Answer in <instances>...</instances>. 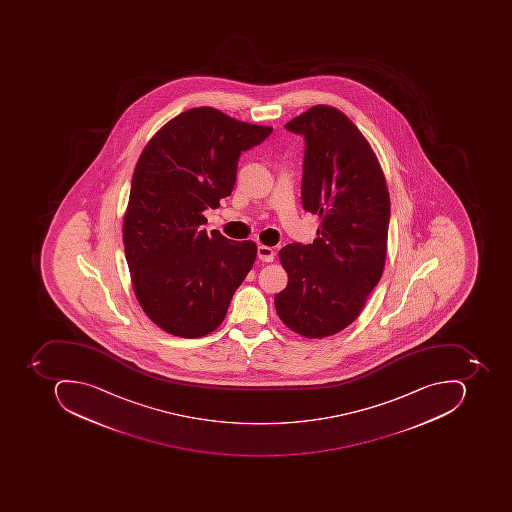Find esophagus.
Instances as JSON below:
<instances>
[{
    "label": "esophagus",
    "instance_id": "obj_1",
    "mask_svg": "<svg viewBox=\"0 0 512 512\" xmlns=\"http://www.w3.org/2000/svg\"><path fill=\"white\" fill-rule=\"evenodd\" d=\"M257 257L260 258L261 261H272L274 260V249L260 244L257 248Z\"/></svg>",
    "mask_w": 512,
    "mask_h": 512
}]
</instances>
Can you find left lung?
Masks as SVG:
<instances>
[{"mask_svg":"<svg viewBox=\"0 0 512 512\" xmlns=\"http://www.w3.org/2000/svg\"><path fill=\"white\" fill-rule=\"evenodd\" d=\"M284 127L303 135L301 203L321 223L314 243L281 249L289 281L275 309L297 334L329 337L358 317L383 274L388 188L368 141L335 107H311Z\"/></svg>","mask_w":512,"mask_h":512,"instance_id":"left-lung-1","label":"left lung"}]
</instances>
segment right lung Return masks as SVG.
Returning <instances> with one entry per match:
<instances>
[{
  "label": "right lung",
  "mask_w": 512,
  "mask_h": 512,
  "mask_svg": "<svg viewBox=\"0 0 512 512\" xmlns=\"http://www.w3.org/2000/svg\"><path fill=\"white\" fill-rule=\"evenodd\" d=\"M272 127L197 107L164 124L135 167L123 243L138 303L163 331L208 335L254 266V241L203 229V212L234 191L238 160Z\"/></svg>",
  "instance_id": "1"
}]
</instances>
